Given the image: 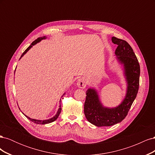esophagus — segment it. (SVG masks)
Here are the masks:
<instances>
[{
  "instance_id": "esophagus-1",
  "label": "esophagus",
  "mask_w": 155,
  "mask_h": 155,
  "mask_svg": "<svg viewBox=\"0 0 155 155\" xmlns=\"http://www.w3.org/2000/svg\"><path fill=\"white\" fill-rule=\"evenodd\" d=\"M77 85L78 87L81 88H84L85 87H86V85H87L86 79L84 78L78 79L77 81Z\"/></svg>"
}]
</instances>
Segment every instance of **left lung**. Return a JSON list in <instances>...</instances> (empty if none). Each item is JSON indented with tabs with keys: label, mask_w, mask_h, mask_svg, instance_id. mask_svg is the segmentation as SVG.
I'll return each instance as SVG.
<instances>
[{
	"label": "left lung",
	"mask_w": 155,
	"mask_h": 155,
	"mask_svg": "<svg viewBox=\"0 0 155 155\" xmlns=\"http://www.w3.org/2000/svg\"><path fill=\"white\" fill-rule=\"evenodd\" d=\"M112 41L118 45L115 54L124 65L127 91L125 99L118 107L109 109L103 107L94 89H88L84 113L89 122L97 127L112 126L121 122L127 115L139 89L140 68L133 48L127 42L117 37H112Z\"/></svg>",
	"instance_id": "1"
}]
</instances>
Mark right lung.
I'll use <instances>...</instances> for the list:
<instances>
[{"instance_id": "add662e5", "label": "right lung", "mask_w": 155, "mask_h": 155, "mask_svg": "<svg viewBox=\"0 0 155 155\" xmlns=\"http://www.w3.org/2000/svg\"><path fill=\"white\" fill-rule=\"evenodd\" d=\"M45 39V37H39V38H37V39H35L34 42H33V43L28 46V47L27 48V49L24 51V52L22 53V55H21V57H22L23 55H24L28 51L31 47H32V46H34V45H35L36 43H39V41H41L42 39ZM61 105H59V109H58V112H57V114H55V116H54L53 118H50V119H49V120H34V119H31V118H29L28 116H26L25 114V116L26 117V118H28V119H29L30 121H31L32 122H34V123H35V124H42V125H44V124H49V123H51V122H53V121H54L55 120H56L58 119V116H59V115L60 114V113H61Z\"/></svg>"}]
</instances>
